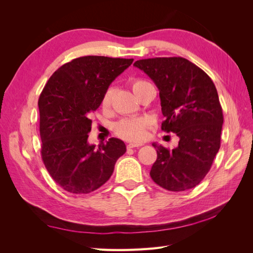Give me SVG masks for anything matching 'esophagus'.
Here are the masks:
<instances>
[{
  "label": "esophagus",
  "instance_id": "esophagus-1",
  "mask_svg": "<svg viewBox=\"0 0 253 253\" xmlns=\"http://www.w3.org/2000/svg\"><path fill=\"white\" fill-rule=\"evenodd\" d=\"M142 143H128L126 145L127 149H134V148H138V147H141Z\"/></svg>",
  "mask_w": 253,
  "mask_h": 253
}]
</instances>
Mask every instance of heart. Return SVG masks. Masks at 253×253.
<instances>
[{"label": "heart", "mask_w": 253, "mask_h": 253, "mask_svg": "<svg viewBox=\"0 0 253 253\" xmlns=\"http://www.w3.org/2000/svg\"><path fill=\"white\" fill-rule=\"evenodd\" d=\"M150 84V82L142 80V79H135L131 81V87L135 95H137L138 91L144 87L145 85ZM112 100V89H106L103 96L101 98V105L103 109H108L111 105ZM149 120L145 118H126L122 119L115 125V133L120 138L127 140V141H134L139 142L144 139L145 135H147L148 128H149Z\"/></svg>", "instance_id": "1"}]
</instances>
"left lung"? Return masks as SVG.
Wrapping results in <instances>:
<instances>
[{
	"label": "left lung",
	"instance_id": "left-lung-1",
	"mask_svg": "<svg viewBox=\"0 0 253 253\" xmlns=\"http://www.w3.org/2000/svg\"><path fill=\"white\" fill-rule=\"evenodd\" d=\"M159 89L165 121L162 129L179 137L172 151L156 142L157 159L152 179L162 188L179 192L196 187L210 171L220 147L223 110L211 78L181 57L136 61Z\"/></svg>",
	"mask_w": 253,
	"mask_h": 253
}]
</instances>
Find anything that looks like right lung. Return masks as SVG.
I'll list each match as a JSON object with an SVG mask.
<instances>
[{
  "label": "right lung",
  "mask_w": 253,
  "mask_h": 253,
  "mask_svg": "<svg viewBox=\"0 0 253 253\" xmlns=\"http://www.w3.org/2000/svg\"><path fill=\"white\" fill-rule=\"evenodd\" d=\"M132 63L133 59L80 57L59 67L45 84L38 101L42 160L67 192L87 194L100 188L126 153L118 138L95 148L87 142V134L103 93Z\"/></svg>",
  "instance_id": "obj_1"
}]
</instances>
